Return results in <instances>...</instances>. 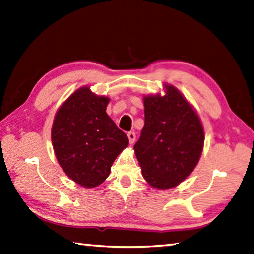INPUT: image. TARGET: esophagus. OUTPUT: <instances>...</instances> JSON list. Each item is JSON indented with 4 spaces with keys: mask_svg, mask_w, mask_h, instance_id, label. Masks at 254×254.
Listing matches in <instances>:
<instances>
[{
    "mask_svg": "<svg viewBox=\"0 0 254 254\" xmlns=\"http://www.w3.org/2000/svg\"><path fill=\"white\" fill-rule=\"evenodd\" d=\"M127 136H128V139H129V143H130V144H132L134 141H136V133H134L133 131L128 132Z\"/></svg>",
    "mask_w": 254,
    "mask_h": 254,
    "instance_id": "34e87169",
    "label": "esophagus"
}]
</instances>
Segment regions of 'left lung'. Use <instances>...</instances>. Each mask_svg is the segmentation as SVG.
Masks as SVG:
<instances>
[{"instance_id": "8db88e82", "label": "left lung", "mask_w": 254, "mask_h": 254, "mask_svg": "<svg viewBox=\"0 0 254 254\" xmlns=\"http://www.w3.org/2000/svg\"><path fill=\"white\" fill-rule=\"evenodd\" d=\"M164 95H144V126L133 145L142 176L151 187L170 189L193 172L204 144L198 113L182 92L164 83Z\"/></svg>"}]
</instances>
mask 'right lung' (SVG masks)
<instances>
[{"instance_id":"obj_1","label":"right lung","mask_w":254,"mask_h":254,"mask_svg":"<svg viewBox=\"0 0 254 254\" xmlns=\"http://www.w3.org/2000/svg\"><path fill=\"white\" fill-rule=\"evenodd\" d=\"M110 99L88 86L77 89L54 116L51 139L59 164L71 180L94 188L109 177L128 137L106 114Z\"/></svg>"}]
</instances>
